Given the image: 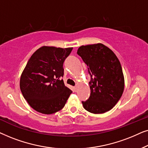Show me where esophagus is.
<instances>
[{
  "label": "esophagus",
  "mask_w": 148,
  "mask_h": 148,
  "mask_svg": "<svg viewBox=\"0 0 148 148\" xmlns=\"http://www.w3.org/2000/svg\"><path fill=\"white\" fill-rule=\"evenodd\" d=\"M74 90H75V91H77V86H75V87H74Z\"/></svg>",
  "instance_id": "esophagus-1"
}]
</instances>
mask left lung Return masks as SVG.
<instances>
[{"label":"left lung","mask_w":148,"mask_h":148,"mask_svg":"<svg viewBox=\"0 0 148 148\" xmlns=\"http://www.w3.org/2000/svg\"><path fill=\"white\" fill-rule=\"evenodd\" d=\"M77 54L88 66L90 96L82 102L84 108L93 114L110 110L122 96L125 79L117 56L103 44L82 46Z\"/></svg>","instance_id":"obj_1"}]
</instances>
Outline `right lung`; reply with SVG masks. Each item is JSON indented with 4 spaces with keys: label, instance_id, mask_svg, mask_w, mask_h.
<instances>
[{
    "label": "right lung",
    "instance_id": "right-lung-1",
    "mask_svg": "<svg viewBox=\"0 0 148 148\" xmlns=\"http://www.w3.org/2000/svg\"><path fill=\"white\" fill-rule=\"evenodd\" d=\"M73 48L43 46L28 60L20 78V89L29 106L51 114L61 110L72 91L64 86L63 62Z\"/></svg>",
    "mask_w": 148,
    "mask_h": 148
}]
</instances>
